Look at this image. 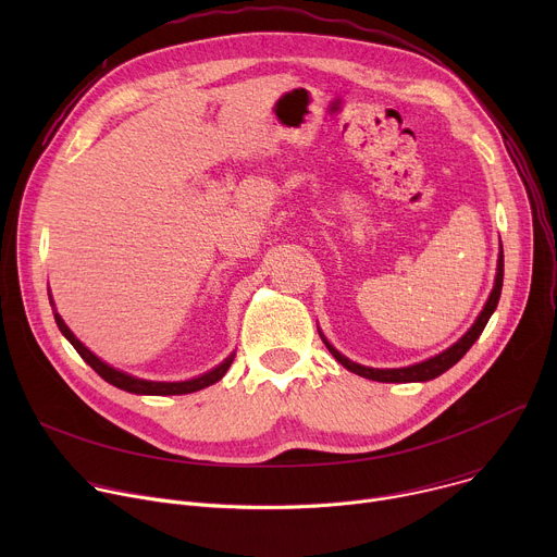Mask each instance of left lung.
Segmentation results:
<instances>
[{"label":"left lung","instance_id":"1","mask_svg":"<svg viewBox=\"0 0 557 557\" xmlns=\"http://www.w3.org/2000/svg\"><path fill=\"white\" fill-rule=\"evenodd\" d=\"M503 275H505V256H503V245H500V253H498V269H496V282H494V288H492V295L485 304V308L481 310V314L475 317L473 326L454 344L449 346L447 350H443L441 355L436 357H430L421 363H414V366H408V368H368V366H361V363H355L350 361L348 357H344L339 350H335L326 337L322 335L326 348L331 350V355L350 372L359 374V376H366V379H372V381H381V383H412V381H430V379H436L438 374H443L445 370H449L454 363H458L462 359V355L473 346V342L481 337V333L485 331L490 317L494 314L496 306H498V299H500V290H503Z\"/></svg>","mask_w":557,"mask_h":557}]
</instances>
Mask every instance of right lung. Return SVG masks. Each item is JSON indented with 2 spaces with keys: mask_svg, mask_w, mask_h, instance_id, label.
<instances>
[{
  "mask_svg": "<svg viewBox=\"0 0 557 557\" xmlns=\"http://www.w3.org/2000/svg\"><path fill=\"white\" fill-rule=\"evenodd\" d=\"M54 322L61 331V335L74 346V350L82 355V359L101 376L106 379L108 383L125 389V392H132V394H153V396H168V394H189V392H198L207 385H213L215 381H220L224 376V372L228 370V366L233 363V355H228L220 366H215L213 370L196 376V379H189V381H147V379H138V376H132L123 370H116L112 366H108L106 361H101L95 352H90L82 342H78L72 331L65 326V322L61 320V314L54 312Z\"/></svg>",
  "mask_w": 557,
  "mask_h": 557,
  "instance_id": "right-lung-1",
  "label": "right lung"
}]
</instances>
